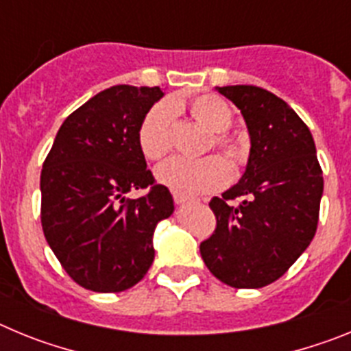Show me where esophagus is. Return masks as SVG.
I'll use <instances>...</instances> for the list:
<instances>
[{"label":"esophagus","instance_id":"obj_1","mask_svg":"<svg viewBox=\"0 0 351 351\" xmlns=\"http://www.w3.org/2000/svg\"><path fill=\"white\" fill-rule=\"evenodd\" d=\"M173 200L178 206H186V204H190L191 200L188 197H182V195H173Z\"/></svg>","mask_w":351,"mask_h":351}]
</instances>
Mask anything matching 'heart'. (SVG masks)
<instances>
[{
    "mask_svg": "<svg viewBox=\"0 0 351 351\" xmlns=\"http://www.w3.org/2000/svg\"><path fill=\"white\" fill-rule=\"evenodd\" d=\"M190 110L197 123L214 133V144L218 145L234 165H243L246 147L237 138L225 133L232 126L234 114L225 100L216 95H198L191 100L173 98L160 101L149 108L137 132V144L144 158L158 161L170 153L173 137V117L179 110ZM230 178V170L218 156L198 161L173 158L156 169V181L173 193L195 197L200 193L219 190Z\"/></svg>",
    "mask_w": 351,
    "mask_h": 351,
    "instance_id": "1",
    "label": "heart"
}]
</instances>
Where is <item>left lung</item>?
<instances>
[{"mask_svg":"<svg viewBox=\"0 0 351 351\" xmlns=\"http://www.w3.org/2000/svg\"><path fill=\"white\" fill-rule=\"evenodd\" d=\"M216 89L243 114L251 149L241 181L209 202L216 230L200 255L228 287L262 288L315 237L324 176L311 132L287 101L256 86Z\"/></svg>","mask_w":351,"mask_h":351,"instance_id":"1","label":"left lung"}]
</instances>
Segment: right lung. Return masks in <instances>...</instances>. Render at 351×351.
<instances>
[{
    "label": "right lung",
    "mask_w": 351,
    "mask_h": 351,
    "mask_svg": "<svg viewBox=\"0 0 351 351\" xmlns=\"http://www.w3.org/2000/svg\"><path fill=\"white\" fill-rule=\"evenodd\" d=\"M163 96L158 86H112L64 119L43 161L42 228L71 280L101 293L132 288L154 260L153 235L173 213L169 188L154 184L137 132ZM149 188L141 199L132 189Z\"/></svg>",
    "instance_id": "1"
}]
</instances>
